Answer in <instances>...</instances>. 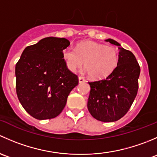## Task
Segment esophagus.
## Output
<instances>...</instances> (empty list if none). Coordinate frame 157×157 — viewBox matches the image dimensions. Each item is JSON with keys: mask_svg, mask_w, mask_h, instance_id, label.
Listing matches in <instances>:
<instances>
[{"mask_svg": "<svg viewBox=\"0 0 157 157\" xmlns=\"http://www.w3.org/2000/svg\"><path fill=\"white\" fill-rule=\"evenodd\" d=\"M78 79H79V83H83V82L86 81V80H85L83 77H79Z\"/></svg>", "mask_w": 157, "mask_h": 157, "instance_id": "obj_1", "label": "esophagus"}]
</instances>
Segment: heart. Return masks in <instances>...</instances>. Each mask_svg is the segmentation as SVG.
Returning <instances> with one entry per match:
<instances>
[{
    "label": "heart",
    "mask_w": 157,
    "mask_h": 157,
    "mask_svg": "<svg viewBox=\"0 0 157 157\" xmlns=\"http://www.w3.org/2000/svg\"><path fill=\"white\" fill-rule=\"evenodd\" d=\"M62 57L69 71L74 72L84 64L89 76L94 80L110 75L118 62V52L115 47L93 41L80 42L75 49L71 47L64 48Z\"/></svg>",
    "instance_id": "heart-1"
}]
</instances>
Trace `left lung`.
<instances>
[{"instance_id":"1","label":"left lung","mask_w":157,"mask_h":157,"mask_svg":"<svg viewBox=\"0 0 157 157\" xmlns=\"http://www.w3.org/2000/svg\"><path fill=\"white\" fill-rule=\"evenodd\" d=\"M106 42L118 46L116 68L105 79L89 82L87 108L92 116L103 122L119 120L128 112L138 90L140 68L134 54L113 39Z\"/></svg>"}]
</instances>
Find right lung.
I'll return each instance as SVG.
<instances>
[{"label": "right lung", "mask_w": 157, "mask_h": 157, "mask_svg": "<svg viewBox=\"0 0 157 157\" xmlns=\"http://www.w3.org/2000/svg\"><path fill=\"white\" fill-rule=\"evenodd\" d=\"M69 45L64 38H45L26 47L16 64L17 97L36 119L58 116L78 84V77L67 69L62 57V51Z\"/></svg>", "instance_id": "obj_1"}]
</instances>
